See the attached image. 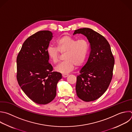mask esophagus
<instances>
[{"instance_id": "34e87169", "label": "esophagus", "mask_w": 132, "mask_h": 132, "mask_svg": "<svg viewBox=\"0 0 132 132\" xmlns=\"http://www.w3.org/2000/svg\"><path fill=\"white\" fill-rule=\"evenodd\" d=\"M68 76V74H63V75H62V77H63V78H66V77H67Z\"/></svg>"}]
</instances>
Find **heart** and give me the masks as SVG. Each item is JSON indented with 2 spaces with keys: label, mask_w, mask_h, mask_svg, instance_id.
<instances>
[{
  "label": "heart",
  "mask_w": 132,
  "mask_h": 132,
  "mask_svg": "<svg viewBox=\"0 0 132 132\" xmlns=\"http://www.w3.org/2000/svg\"><path fill=\"white\" fill-rule=\"evenodd\" d=\"M57 48L49 47L48 55L53 64H57L60 60V53H65L63 62L55 68L57 72L66 74L71 71L75 67L81 66L84 63L89 50V45L84 39L77 40L70 36L65 35L56 41Z\"/></svg>",
  "instance_id": "heart-1"
}]
</instances>
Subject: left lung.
Returning a JSON list of instances; mask_svg holds the SVG:
<instances>
[{"instance_id":"8db88e82","label":"left lung","mask_w":132,"mask_h":132,"mask_svg":"<svg viewBox=\"0 0 132 132\" xmlns=\"http://www.w3.org/2000/svg\"><path fill=\"white\" fill-rule=\"evenodd\" d=\"M81 34L90 43V55L77 77L78 97L84 102L94 101L107 90L111 82L114 59L106 38L89 28L75 30L73 35Z\"/></svg>"}]
</instances>
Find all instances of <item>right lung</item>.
Instances as JSON below:
<instances>
[{
    "label": "right lung",
    "mask_w": 132,
    "mask_h": 132,
    "mask_svg": "<svg viewBox=\"0 0 132 132\" xmlns=\"http://www.w3.org/2000/svg\"><path fill=\"white\" fill-rule=\"evenodd\" d=\"M52 32L41 30L29 37L23 43L16 59L18 83L34 102L45 105L56 95V86L62 74L53 71L49 63L48 48Z\"/></svg>",
    "instance_id": "add662e5"
}]
</instances>
